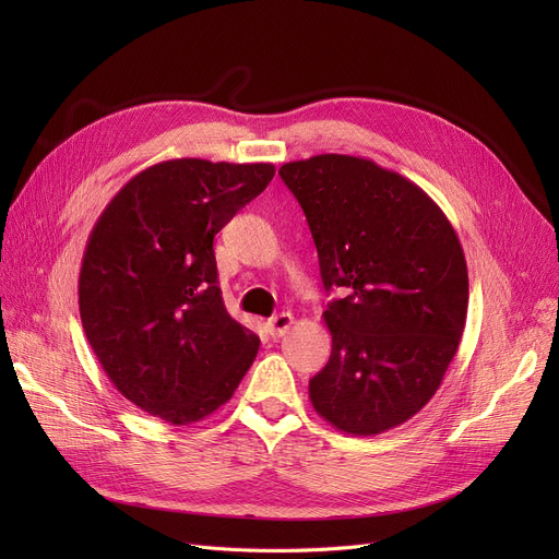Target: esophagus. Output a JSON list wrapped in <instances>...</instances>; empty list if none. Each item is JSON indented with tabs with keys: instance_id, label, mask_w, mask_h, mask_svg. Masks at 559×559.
Returning <instances> with one entry per match:
<instances>
[{
	"instance_id": "esophagus-1",
	"label": "esophagus",
	"mask_w": 559,
	"mask_h": 559,
	"mask_svg": "<svg viewBox=\"0 0 559 559\" xmlns=\"http://www.w3.org/2000/svg\"><path fill=\"white\" fill-rule=\"evenodd\" d=\"M292 326H295V317L289 312H281L267 321V331L272 337H283Z\"/></svg>"
}]
</instances>
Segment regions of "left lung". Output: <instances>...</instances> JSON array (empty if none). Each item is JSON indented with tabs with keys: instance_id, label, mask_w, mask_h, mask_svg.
Wrapping results in <instances>:
<instances>
[{
	"instance_id": "obj_1",
	"label": "left lung",
	"mask_w": 559,
	"mask_h": 559,
	"mask_svg": "<svg viewBox=\"0 0 559 559\" xmlns=\"http://www.w3.org/2000/svg\"><path fill=\"white\" fill-rule=\"evenodd\" d=\"M281 179L301 203L326 289L333 337L310 380L319 417L371 437L413 419L457 354L468 274L442 209L399 171L369 158L321 154L285 163Z\"/></svg>"
}]
</instances>
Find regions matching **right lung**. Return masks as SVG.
Instances as JSON below:
<instances>
[{
  "instance_id": "add662e5",
  "label": "right lung",
  "mask_w": 559,
  "mask_h": 559,
  "mask_svg": "<svg viewBox=\"0 0 559 559\" xmlns=\"http://www.w3.org/2000/svg\"><path fill=\"white\" fill-rule=\"evenodd\" d=\"M272 163L174 158L135 174L95 222L81 324L124 399L171 426L213 415L260 340L222 301L215 235L274 179Z\"/></svg>"
}]
</instances>
